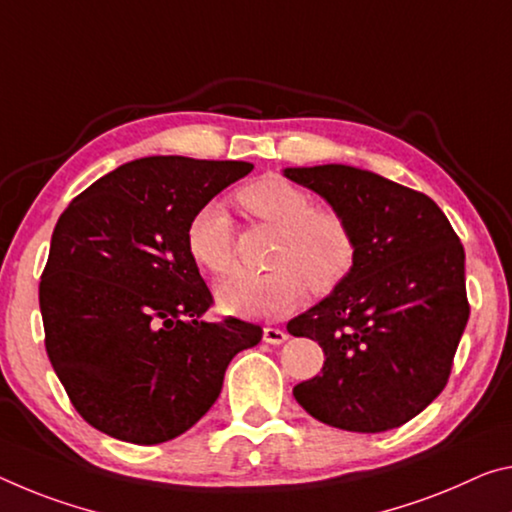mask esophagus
Returning <instances> with one entry per match:
<instances>
[{
  "label": "esophagus",
  "mask_w": 512,
  "mask_h": 512,
  "mask_svg": "<svg viewBox=\"0 0 512 512\" xmlns=\"http://www.w3.org/2000/svg\"><path fill=\"white\" fill-rule=\"evenodd\" d=\"M264 342L266 344H282V342H287V332L285 330H280V328H264Z\"/></svg>",
  "instance_id": "34e87169"
}]
</instances>
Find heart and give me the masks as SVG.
Instances as JSON below:
<instances>
[{
    "instance_id": "obj_1",
    "label": "heart",
    "mask_w": 512,
    "mask_h": 512,
    "mask_svg": "<svg viewBox=\"0 0 512 512\" xmlns=\"http://www.w3.org/2000/svg\"><path fill=\"white\" fill-rule=\"evenodd\" d=\"M241 205L259 221L278 227L273 271H241L216 287L225 312L275 319L303 303L307 289L328 294L351 273L358 255L353 227L330 209H314L312 198L278 175H266L239 193ZM186 248L200 266L227 273L234 266V230L221 202H205L186 227Z\"/></svg>"
}]
</instances>
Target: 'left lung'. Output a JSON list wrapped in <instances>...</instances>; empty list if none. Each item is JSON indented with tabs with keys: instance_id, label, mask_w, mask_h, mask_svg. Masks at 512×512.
Listing matches in <instances>:
<instances>
[{
	"instance_id": "left-lung-1",
	"label": "left lung",
	"mask_w": 512,
	"mask_h": 512,
	"mask_svg": "<svg viewBox=\"0 0 512 512\" xmlns=\"http://www.w3.org/2000/svg\"><path fill=\"white\" fill-rule=\"evenodd\" d=\"M282 173L342 214L358 243L342 285L287 323L326 355L321 376L294 387L296 401L342 431L399 428L449 380L469 319L465 248L431 198L371 170Z\"/></svg>"
}]
</instances>
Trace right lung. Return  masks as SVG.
I'll use <instances>...</instances> for the list:
<instances>
[{
    "mask_svg": "<svg viewBox=\"0 0 512 512\" xmlns=\"http://www.w3.org/2000/svg\"><path fill=\"white\" fill-rule=\"evenodd\" d=\"M248 161L145 157L104 175L54 227L40 278L47 358L97 431L132 444L182 435L216 403L227 364L262 328L209 323L186 248L191 216Z\"/></svg>",
    "mask_w": 512,
    "mask_h": 512,
    "instance_id": "right-lung-1",
    "label": "right lung"
}]
</instances>
